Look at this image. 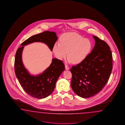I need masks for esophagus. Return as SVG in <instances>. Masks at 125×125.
Wrapping results in <instances>:
<instances>
[{
    "label": "esophagus",
    "instance_id": "1",
    "mask_svg": "<svg viewBox=\"0 0 125 125\" xmlns=\"http://www.w3.org/2000/svg\"><path fill=\"white\" fill-rule=\"evenodd\" d=\"M65 70H69V66H68L67 65H65Z\"/></svg>",
    "mask_w": 125,
    "mask_h": 125
}]
</instances>
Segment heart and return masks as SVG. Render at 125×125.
I'll list each match as a JSON object with an SVG mask.
<instances>
[{
	"label": "heart",
	"instance_id": "b5f03b06",
	"mask_svg": "<svg viewBox=\"0 0 125 125\" xmlns=\"http://www.w3.org/2000/svg\"><path fill=\"white\" fill-rule=\"evenodd\" d=\"M60 41V42H55L52 48L54 56L62 60L68 54V62H72L76 64H79L86 59L92 47L89 39L74 32L63 34Z\"/></svg>",
	"mask_w": 125,
	"mask_h": 125
}]
</instances>
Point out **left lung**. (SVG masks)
Returning a JSON list of instances; mask_svg holds the SVG:
<instances>
[{"instance_id":"1","label":"left lung","mask_w":125,"mask_h":125,"mask_svg":"<svg viewBox=\"0 0 125 125\" xmlns=\"http://www.w3.org/2000/svg\"><path fill=\"white\" fill-rule=\"evenodd\" d=\"M94 49L83 62L73 66L71 87L76 94L88 98L97 94L104 87L112 69V55L109 46L93 36Z\"/></svg>"}]
</instances>
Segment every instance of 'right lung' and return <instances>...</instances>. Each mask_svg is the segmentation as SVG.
<instances>
[{"mask_svg": "<svg viewBox=\"0 0 125 125\" xmlns=\"http://www.w3.org/2000/svg\"><path fill=\"white\" fill-rule=\"evenodd\" d=\"M58 39L56 33L45 31L33 35L21 44L17 49L15 60V72L18 81L27 94L35 98H45L51 94L55 87L57 80L65 69L63 62L57 59H52L49 67L36 76L31 75L23 63L22 53L25 46L34 42L46 44L52 51V48Z\"/></svg>", "mask_w": 125, "mask_h": 125, "instance_id": "add662e5", "label": "right lung"}]
</instances>
